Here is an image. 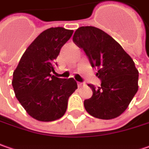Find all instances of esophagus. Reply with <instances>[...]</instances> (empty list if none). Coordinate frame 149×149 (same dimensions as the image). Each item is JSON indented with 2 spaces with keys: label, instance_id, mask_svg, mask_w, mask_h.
<instances>
[{
  "label": "esophagus",
  "instance_id": "34e87169",
  "mask_svg": "<svg viewBox=\"0 0 149 149\" xmlns=\"http://www.w3.org/2000/svg\"><path fill=\"white\" fill-rule=\"evenodd\" d=\"M83 85H84V83H82V82H77V86H78V87H82Z\"/></svg>",
  "mask_w": 149,
  "mask_h": 149
}]
</instances>
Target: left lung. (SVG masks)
Here are the masks:
<instances>
[{"label": "left lung", "instance_id": "8db88e82", "mask_svg": "<svg viewBox=\"0 0 149 149\" xmlns=\"http://www.w3.org/2000/svg\"><path fill=\"white\" fill-rule=\"evenodd\" d=\"M73 42L83 49L101 87L88 86L93 96L84 101L90 115L100 119H113L128 107L139 89V71L131 56L113 37L94 26H81L75 31Z\"/></svg>", "mask_w": 149, "mask_h": 149}]
</instances>
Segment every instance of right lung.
Segmentation results:
<instances>
[{
  "mask_svg": "<svg viewBox=\"0 0 149 149\" xmlns=\"http://www.w3.org/2000/svg\"><path fill=\"white\" fill-rule=\"evenodd\" d=\"M72 30L52 27L31 42L13 72L12 87L26 113L42 122L59 119L68 108L69 97L77 88L72 77L62 79L52 75L62 46Z\"/></svg>",
  "mask_w": 149,
  "mask_h": 149,
  "instance_id": "add662e5",
  "label": "right lung"
}]
</instances>
